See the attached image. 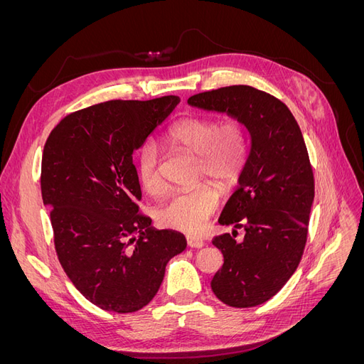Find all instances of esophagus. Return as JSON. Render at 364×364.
Here are the masks:
<instances>
[{
    "label": "esophagus",
    "mask_w": 364,
    "mask_h": 364,
    "mask_svg": "<svg viewBox=\"0 0 364 364\" xmlns=\"http://www.w3.org/2000/svg\"><path fill=\"white\" fill-rule=\"evenodd\" d=\"M186 245H188V247H193V249H200V247H203L205 241L199 237H186Z\"/></svg>",
    "instance_id": "esophagus-1"
}]
</instances>
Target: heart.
<instances>
[{"label": "heart", "mask_w": 364, "mask_h": 364, "mask_svg": "<svg viewBox=\"0 0 364 364\" xmlns=\"http://www.w3.org/2000/svg\"><path fill=\"white\" fill-rule=\"evenodd\" d=\"M167 141L176 149L197 156L196 178H209L220 188L234 185L247 161V132L237 118L218 123L211 118L190 117L170 127ZM161 156L153 142H146L138 153V178L147 193L159 194L164 182L159 171ZM218 206V191L208 183L193 190L173 193L158 208V220L165 228L199 232Z\"/></svg>", "instance_id": "b5f03b06"}]
</instances>
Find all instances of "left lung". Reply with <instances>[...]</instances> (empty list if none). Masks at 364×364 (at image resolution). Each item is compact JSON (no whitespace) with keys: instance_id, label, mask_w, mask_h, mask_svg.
I'll return each mask as SVG.
<instances>
[{"instance_id":"left-lung-1","label":"left lung","mask_w":364,"mask_h":364,"mask_svg":"<svg viewBox=\"0 0 364 364\" xmlns=\"http://www.w3.org/2000/svg\"><path fill=\"white\" fill-rule=\"evenodd\" d=\"M191 106L226 112L250 135V150L220 225L245 229V238L217 235L225 262L211 289L229 306L267 302L299 266L314 200V176L299 124L277 97L247 85L196 94Z\"/></svg>"}]
</instances>
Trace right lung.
Instances as JSON below:
<instances>
[{"label": "right lung", "instance_id": "1", "mask_svg": "<svg viewBox=\"0 0 364 364\" xmlns=\"http://www.w3.org/2000/svg\"><path fill=\"white\" fill-rule=\"evenodd\" d=\"M181 102L111 100L65 117L42 153L41 191L50 206L60 266L87 301L134 313L158 293L167 262L186 247L182 234L151 229L138 215L134 153Z\"/></svg>", "mask_w": 364, "mask_h": 364}]
</instances>
